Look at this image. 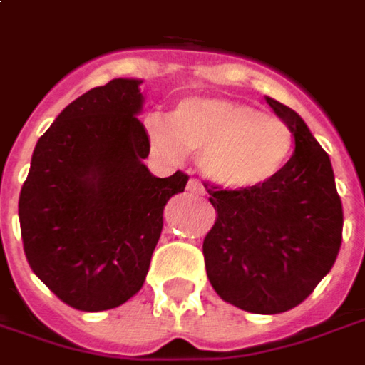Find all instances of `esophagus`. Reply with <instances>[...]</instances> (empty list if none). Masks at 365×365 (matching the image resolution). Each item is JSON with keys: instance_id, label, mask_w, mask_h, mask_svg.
Wrapping results in <instances>:
<instances>
[{"instance_id": "obj_1", "label": "esophagus", "mask_w": 365, "mask_h": 365, "mask_svg": "<svg viewBox=\"0 0 365 365\" xmlns=\"http://www.w3.org/2000/svg\"><path fill=\"white\" fill-rule=\"evenodd\" d=\"M187 192H190V194H195V195H204V194H206L204 185L200 183V180H195V178H192V180L187 182Z\"/></svg>"}]
</instances>
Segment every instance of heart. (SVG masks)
Wrapping results in <instances>:
<instances>
[{
	"label": "heart",
	"instance_id": "heart-1",
	"mask_svg": "<svg viewBox=\"0 0 365 365\" xmlns=\"http://www.w3.org/2000/svg\"><path fill=\"white\" fill-rule=\"evenodd\" d=\"M143 129L153 149L165 158L200 153L207 180L230 190L270 182L293 149V133L283 119L230 98H185L171 115L147 113Z\"/></svg>",
	"mask_w": 365,
	"mask_h": 365
}]
</instances>
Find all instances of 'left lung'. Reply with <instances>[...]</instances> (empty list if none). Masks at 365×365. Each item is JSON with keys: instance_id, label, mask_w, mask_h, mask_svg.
<instances>
[{"instance_id": "obj_1", "label": "left lung", "mask_w": 365, "mask_h": 365, "mask_svg": "<svg viewBox=\"0 0 365 365\" xmlns=\"http://www.w3.org/2000/svg\"><path fill=\"white\" fill-rule=\"evenodd\" d=\"M295 139L270 182L222 190L206 185L216 222L204 238L214 291L248 313L274 315L303 303L331 270L341 246L344 207L329 155L293 108L269 98Z\"/></svg>"}]
</instances>
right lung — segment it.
<instances>
[{"label": "right lung", "mask_w": 365, "mask_h": 365, "mask_svg": "<svg viewBox=\"0 0 365 365\" xmlns=\"http://www.w3.org/2000/svg\"><path fill=\"white\" fill-rule=\"evenodd\" d=\"M141 81L115 78L72 101L38 139L19 194L24 252L36 277L78 311H107L143 287L163 207L187 173L155 178L137 119Z\"/></svg>", "instance_id": "obj_1"}]
</instances>
